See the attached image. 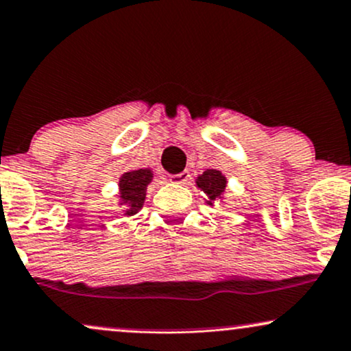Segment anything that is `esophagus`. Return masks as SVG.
I'll use <instances>...</instances> for the list:
<instances>
[{"instance_id": "34e87169", "label": "esophagus", "mask_w": 351, "mask_h": 351, "mask_svg": "<svg viewBox=\"0 0 351 351\" xmlns=\"http://www.w3.org/2000/svg\"><path fill=\"white\" fill-rule=\"evenodd\" d=\"M189 176H191V175H189V171L184 170V171L178 173V175H171L170 181H171V183H175V184H184L189 180Z\"/></svg>"}]
</instances>
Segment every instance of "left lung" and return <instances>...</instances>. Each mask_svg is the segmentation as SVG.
I'll use <instances>...</instances> for the list:
<instances>
[{"label": "left lung", "mask_w": 351, "mask_h": 351, "mask_svg": "<svg viewBox=\"0 0 351 351\" xmlns=\"http://www.w3.org/2000/svg\"><path fill=\"white\" fill-rule=\"evenodd\" d=\"M196 186L206 194V202L209 206H214V202L223 197L227 188V178L226 175H222V171L210 168V170H206L202 175L197 176Z\"/></svg>", "instance_id": "8db88e82"}]
</instances>
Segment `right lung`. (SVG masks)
Listing matches in <instances>:
<instances>
[{
  "label": "right lung",
  "instance_id": "1",
  "mask_svg": "<svg viewBox=\"0 0 351 351\" xmlns=\"http://www.w3.org/2000/svg\"><path fill=\"white\" fill-rule=\"evenodd\" d=\"M154 180L150 168H138L122 173L119 178V206H124V216H134L142 209L147 186Z\"/></svg>",
  "mask_w": 351,
  "mask_h": 351
}]
</instances>
